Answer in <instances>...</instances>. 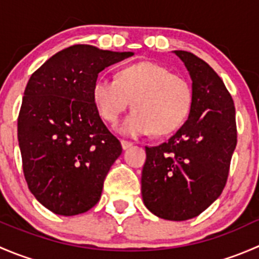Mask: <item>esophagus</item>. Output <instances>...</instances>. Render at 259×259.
<instances>
[{
	"mask_svg": "<svg viewBox=\"0 0 259 259\" xmlns=\"http://www.w3.org/2000/svg\"><path fill=\"white\" fill-rule=\"evenodd\" d=\"M121 146L124 150H126V149H129L130 146H133V143L132 142H127V140H121Z\"/></svg>",
	"mask_w": 259,
	"mask_h": 259,
	"instance_id": "34e87169",
	"label": "esophagus"
}]
</instances>
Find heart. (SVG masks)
<instances>
[{"label": "heart", "mask_w": 259, "mask_h": 259, "mask_svg": "<svg viewBox=\"0 0 259 259\" xmlns=\"http://www.w3.org/2000/svg\"><path fill=\"white\" fill-rule=\"evenodd\" d=\"M93 100L100 116L115 124L133 101V111L117 132L126 137L166 135L182 126L190 113L193 89L184 76L171 74L151 61L129 65L117 72L116 80L98 77Z\"/></svg>", "instance_id": "heart-1"}]
</instances>
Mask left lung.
Masks as SVG:
<instances>
[{
    "instance_id": "obj_1",
    "label": "left lung",
    "mask_w": 259,
    "mask_h": 259,
    "mask_svg": "<svg viewBox=\"0 0 259 259\" xmlns=\"http://www.w3.org/2000/svg\"><path fill=\"white\" fill-rule=\"evenodd\" d=\"M173 52L192 79V109L168 142L145 146L142 195L156 217L180 222L199 215L222 194L237 127L233 99L217 72L192 52Z\"/></svg>"
}]
</instances>
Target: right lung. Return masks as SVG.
Masks as SVG:
<instances>
[{
    "label": "right lung",
    "mask_w": 259,
    "mask_h": 259,
    "mask_svg": "<svg viewBox=\"0 0 259 259\" xmlns=\"http://www.w3.org/2000/svg\"><path fill=\"white\" fill-rule=\"evenodd\" d=\"M133 55L74 45L28 80L17 121L23 174L30 192L55 214L85 213L100 199L122 148L96 110L93 85L105 67Z\"/></svg>",
    "instance_id": "obj_1"
}]
</instances>
